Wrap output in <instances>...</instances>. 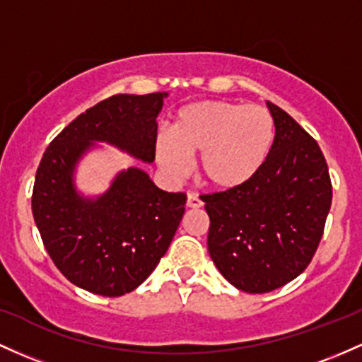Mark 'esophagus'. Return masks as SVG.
<instances>
[{"label": "esophagus", "instance_id": "esophagus-1", "mask_svg": "<svg viewBox=\"0 0 362 362\" xmlns=\"http://www.w3.org/2000/svg\"><path fill=\"white\" fill-rule=\"evenodd\" d=\"M187 206L189 208H201L202 206V201L199 199V196H197V194H194V192H190L189 196H187Z\"/></svg>", "mask_w": 362, "mask_h": 362}]
</instances>
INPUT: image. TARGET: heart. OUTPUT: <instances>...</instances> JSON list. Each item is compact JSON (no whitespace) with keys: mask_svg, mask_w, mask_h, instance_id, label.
<instances>
[{"mask_svg":"<svg viewBox=\"0 0 362 362\" xmlns=\"http://www.w3.org/2000/svg\"><path fill=\"white\" fill-rule=\"evenodd\" d=\"M275 139L269 111L221 99L190 103L175 115L172 132L156 137V160L170 178L185 177L199 153L202 180L214 189L242 187L264 165Z\"/></svg>","mask_w":362,"mask_h":362,"instance_id":"obj_1","label":"heart"}]
</instances>
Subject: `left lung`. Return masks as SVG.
Masks as SVG:
<instances>
[{"label": "left lung", "instance_id": "8db88e82", "mask_svg": "<svg viewBox=\"0 0 362 362\" xmlns=\"http://www.w3.org/2000/svg\"><path fill=\"white\" fill-rule=\"evenodd\" d=\"M275 139L264 165L242 187L202 196L208 251L218 272L242 292L284 287L308 268L323 237L332 182L317 142L268 103Z\"/></svg>", "mask_w": 362, "mask_h": 362}]
</instances>
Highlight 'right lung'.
I'll return each instance as SVG.
<instances>
[{
    "instance_id": "add662e5",
    "label": "right lung",
    "mask_w": 362,
    "mask_h": 362,
    "mask_svg": "<svg viewBox=\"0 0 362 362\" xmlns=\"http://www.w3.org/2000/svg\"><path fill=\"white\" fill-rule=\"evenodd\" d=\"M166 93L117 94L78 115L51 141L35 173L33 214L45 247L74 285L105 297L132 292L148 278L185 213L184 192L158 189L141 168L122 170L101 196L74 184L78 160L108 142L144 163L154 161Z\"/></svg>"
}]
</instances>
